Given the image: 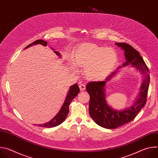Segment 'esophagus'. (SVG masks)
I'll return each mask as SVG.
<instances>
[{
	"mask_svg": "<svg viewBox=\"0 0 158 158\" xmlns=\"http://www.w3.org/2000/svg\"><path fill=\"white\" fill-rule=\"evenodd\" d=\"M79 88H80V90L81 91H84L85 90V85L84 84H82V83H80L79 84Z\"/></svg>",
	"mask_w": 158,
	"mask_h": 158,
	"instance_id": "1",
	"label": "esophagus"
}]
</instances>
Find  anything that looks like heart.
<instances>
[{
	"instance_id": "obj_1",
	"label": "heart",
	"mask_w": 158,
	"mask_h": 158,
	"mask_svg": "<svg viewBox=\"0 0 158 158\" xmlns=\"http://www.w3.org/2000/svg\"><path fill=\"white\" fill-rule=\"evenodd\" d=\"M73 58L76 65L85 67L84 73L88 79L98 80L113 68L118 60V54L112 48L84 43L76 49ZM72 68L76 71L74 65Z\"/></svg>"
}]
</instances>
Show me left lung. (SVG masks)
<instances>
[{
	"label": "left lung",
	"mask_w": 158,
	"mask_h": 158,
	"mask_svg": "<svg viewBox=\"0 0 158 158\" xmlns=\"http://www.w3.org/2000/svg\"><path fill=\"white\" fill-rule=\"evenodd\" d=\"M124 51L126 62L119 66L130 65L134 67L143 76L138 98L131 106L123 110H117L110 106L106 101V83L117 74L118 71L112 73L102 81L90 82L86 85V91L90 96L89 114L94 121L104 128L116 129L133 120L146 102L150 77L149 70L140 54L130 45L126 43H115Z\"/></svg>",
	"instance_id": "obj_1"
}]
</instances>
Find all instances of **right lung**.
I'll use <instances>...</instances> for the list:
<instances>
[{"mask_svg": "<svg viewBox=\"0 0 158 158\" xmlns=\"http://www.w3.org/2000/svg\"><path fill=\"white\" fill-rule=\"evenodd\" d=\"M47 44H48V42L46 41H44L43 40H37L33 42L32 44H29V46H27L25 48V49L31 47V46H34V45H36V44H41L44 46H47ZM51 49L52 50H55L53 48H51ZM54 52L59 57H61L60 54L59 52L56 51H54ZM79 91H80V89H79V86L77 84H75L71 85L69 87V91L67 92V96H66L65 99L64 101V102L62 107L60 108V109L58 113L49 122L44 123L43 124H39L38 126L39 127L50 128V127H56V126L60 124L65 119L67 114H68V113H69V106L70 105L71 102L79 94Z\"/></svg>", "mask_w": 158, "mask_h": 158, "instance_id": "obj_1", "label": "right lung"}]
</instances>
